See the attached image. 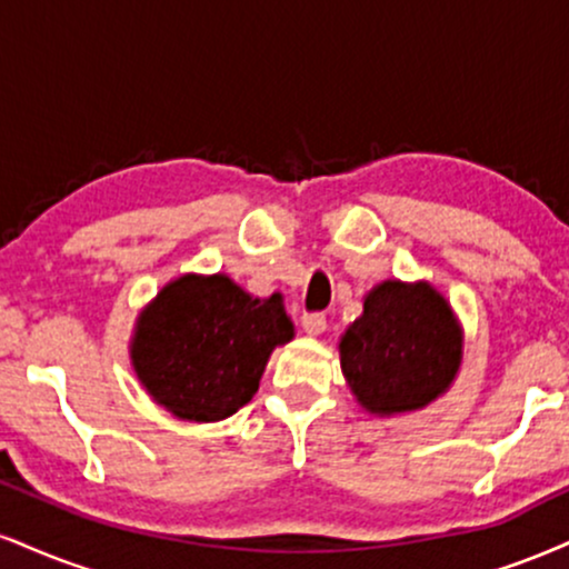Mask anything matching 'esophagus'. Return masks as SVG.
Returning a JSON list of instances; mask_svg holds the SVG:
<instances>
[{
    "mask_svg": "<svg viewBox=\"0 0 569 569\" xmlns=\"http://www.w3.org/2000/svg\"><path fill=\"white\" fill-rule=\"evenodd\" d=\"M299 323L310 337H318V333L326 331V315L323 312H305L302 318H299Z\"/></svg>",
    "mask_w": 569,
    "mask_h": 569,
    "instance_id": "esophagus-1",
    "label": "esophagus"
}]
</instances>
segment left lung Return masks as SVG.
I'll use <instances>...</instances> for the list:
<instances>
[{"instance_id": "8db88e82", "label": "left lung", "mask_w": 569, "mask_h": 569, "mask_svg": "<svg viewBox=\"0 0 569 569\" xmlns=\"http://www.w3.org/2000/svg\"><path fill=\"white\" fill-rule=\"evenodd\" d=\"M341 371L371 413L429 406L450 387L461 362V328L427 283L385 280L339 345Z\"/></svg>"}]
</instances>
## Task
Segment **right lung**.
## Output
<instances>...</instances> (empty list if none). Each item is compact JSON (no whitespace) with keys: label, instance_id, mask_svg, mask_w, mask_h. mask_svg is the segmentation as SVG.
<instances>
[{"label":"right lung","instance_id":"obj_1","mask_svg":"<svg viewBox=\"0 0 569 569\" xmlns=\"http://www.w3.org/2000/svg\"><path fill=\"white\" fill-rule=\"evenodd\" d=\"M291 337L280 293L262 302L228 276H182L137 320L132 362L159 406L219 421L257 395L267 358Z\"/></svg>","mask_w":569,"mask_h":569}]
</instances>
